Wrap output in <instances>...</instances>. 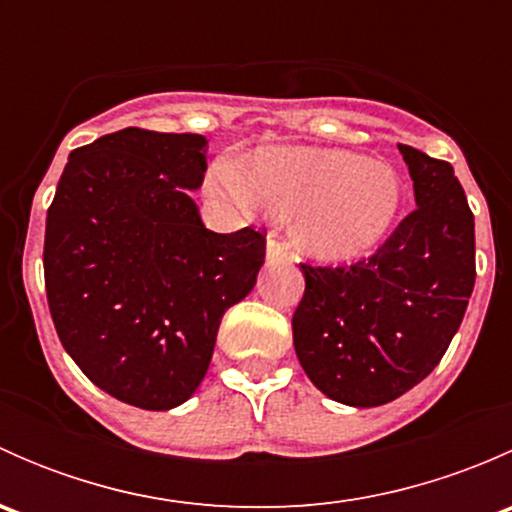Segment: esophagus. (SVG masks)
Listing matches in <instances>:
<instances>
[{
	"label": "esophagus",
	"instance_id": "1",
	"mask_svg": "<svg viewBox=\"0 0 512 512\" xmlns=\"http://www.w3.org/2000/svg\"><path fill=\"white\" fill-rule=\"evenodd\" d=\"M267 262H272V265H289L292 262L287 245L282 240H277L275 235H270V240H267Z\"/></svg>",
	"mask_w": 512,
	"mask_h": 512
}]
</instances>
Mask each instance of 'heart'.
I'll return each mask as SVG.
<instances>
[{
    "label": "heart",
    "mask_w": 512,
    "mask_h": 512,
    "mask_svg": "<svg viewBox=\"0 0 512 512\" xmlns=\"http://www.w3.org/2000/svg\"><path fill=\"white\" fill-rule=\"evenodd\" d=\"M215 193L245 210L294 213V240L322 262H354L386 240L404 188L396 170L334 148H262L250 163L225 158L210 175Z\"/></svg>",
    "instance_id": "obj_1"
}]
</instances>
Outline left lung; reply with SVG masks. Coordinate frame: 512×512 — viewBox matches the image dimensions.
I'll use <instances>...</instances> for the list:
<instances>
[{
  "label": "left lung",
  "instance_id": "left-lung-1",
  "mask_svg": "<svg viewBox=\"0 0 512 512\" xmlns=\"http://www.w3.org/2000/svg\"><path fill=\"white\" fill-rule=\"evenodd\" d=\"M416 210L371 257L302 265L294 352L322 394L347 406L389 404L446 354L476 285V223L453 165L401 146Z\"/></svg>",
  "mask_w": 512,
  "mask_h": 512
}]
</instances>
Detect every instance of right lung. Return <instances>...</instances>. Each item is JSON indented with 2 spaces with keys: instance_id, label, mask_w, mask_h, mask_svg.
Returning <instances> with one entry per match:
<instances>
[{
  "instance_id": "right-lung-1",
  "label": "right lung",
  "mask_w": 512,
  "mask_h": 512,
  "mask_svg": "<svg viewBox=\"0 0 512 512\" xmlns=\"http://www.w3.org/2000/svg\"><path fill=\"white\" fill-rule=\"evenodd\" d=\"M205 136L123 128L69 156L46 213L44 282L61 344L123 404L188 401L220 319L255 287L265 235H218L188 190L203 185Z\"/></svg>"
}]
</instances>
